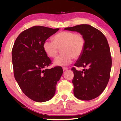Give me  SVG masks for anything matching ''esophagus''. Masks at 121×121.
I'll list each match as a JSON object with an SVG mask.
<instances>
[{
	"label": "esophagus",
	"instance_id": "obj_1",
	"mask_svg": "<svg viewBox=\"0 0 121 121\" xmlns=\"http://www.w3.org/2000/svg\"><path fill=\"white\" fill-rule=\"evenodd\" d=\"M68 69V68L67 67H63V71H65V70H67Z\"/></svg>",
	"mask_w": 121,
	"mask_h": 121
}]
</instances>
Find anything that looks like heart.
Listing matches in <instances>:
<instances>
[{
  "instance_id": "heart-1",
  "label": "heart",
  "mask_w": 121,
  "mask_h": 121,
  "mask_svg": "<svg viewBox=\"0 0 121 121\" xmlns=\"http://www.w3.org/2000/svg\"><path fill=\"white\" fill-rule=\"evenodd\" d=\"M85 47V39L80 33L63 31L54 36L53 41H45L43 43L44 51L49 57L55 58L61 49L62 54L56 57L54 64L65 66L72 62L73 58L78 59L83 54Z\"/></svg>"
}]
</instances>
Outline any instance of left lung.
I'll return each instance as SVG.
<instances>
[{"mask_svg":"<svg viewBox=\"0 0 121 121\" xmlns=\"http://www.w3.org/2000/svg\"><path fill=\"white\" fill-rule=\"evenodd\" d=\"M65 30L79 32L85 39L83 54L74 65L86 68L81 71L72 68L74 95L82 100L95 99L104 90L110 78L112 57L108 41L101 31L89 25H79Z\"/></svg>","mask_w":121,"mask_h":121,"instance_id":"obj_1","label":"left lung"}]
</instances>
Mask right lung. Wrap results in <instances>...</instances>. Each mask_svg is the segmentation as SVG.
Returning a JSON list of instances; mask_svg holds the SVG:
<instances>
[{
    "mask_svg": "<svg viewBox=\"0 0 121 121\" xmlns=\"http://www.w3.org/2000/svg\"><path fill=\"white\" fill-rule=\"evenodd\" d=\"M59 30L41 26L29 28L18 35L12 50L14 78L23 93L35 102L51 99L63 74L61 67L46 68L52 61L43 48Z\"/></svg>",
    "mask_w": 121,
    "mask_h": 121,
    "instance_id": "add662e5",
    "label": "right lung"
}]
</instances>
